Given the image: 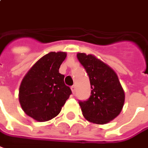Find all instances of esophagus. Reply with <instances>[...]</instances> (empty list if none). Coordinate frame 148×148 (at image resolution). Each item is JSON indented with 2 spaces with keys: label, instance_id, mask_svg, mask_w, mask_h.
<instances>
[{
  "label": "esophagus",
  "instance_id": "esophagus-1",
  "mask_svg": "<svg viewBox=\"0 0 148 148\" xmlns=\"http://www.w3.org/2000/svg\"><path fill=\"white\" fill-rule=\"evenodd\" d=\"M71 89H72V93L74 94V93H75V92H76V86H75V85L72 86V87H71Z\"/></svg>",
  "mask_w": 148,
  "mask_h": 148
}]
</instances>
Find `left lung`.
I'll return each instance as SVG.
<instances>
[{"label":"left lung","instance_id":"left-lung-1","mask_svg":"<svg viewBox=\"0 0 148 148\" xmlns=\"http://www.w3.org/2000/svg\"><path fill=\"white\" fill-rule=\"evenodd\" d=\"M77 58L88 73L91 96L79 102L83 116L88 121L105 124L119 116L125 100V94L116 72L92 54L78 52Z\"/></svg>","mask_w":148,"mask_h":148}]
</instances>
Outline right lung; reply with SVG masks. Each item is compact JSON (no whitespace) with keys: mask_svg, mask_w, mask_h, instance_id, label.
I'll return each mask as SVG.
<instances>
[{"mask_svg":"<svg viewBox=\"0 0 148 148\" xmlns=\"http://www.w3.org/2000/svg\"><path fill=\"white\" fill-rule=\"evenodd\" d=\"M66 56L65 52H49L30 68L21 83L20 104L27 116L38 122L57 116L72 94L59 72Z\"/></svg>","mask_w":148,"mask_h":148,"instance_id":"obj_1","label":"right lung"}]
</instances>
